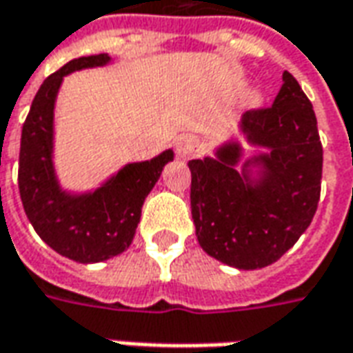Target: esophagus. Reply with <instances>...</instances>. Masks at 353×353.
Listing matches in <instances>:
<instances>
[{
    "mask_svg": "<svg viewBox=\"0 0 353 353\" xmlns=\"http://www.w3.org/2000/svg\"><path fill=\"white\" fill-rule=\"evenodd\" d=\"M176 153L181 161H187V159L194 157V154L199 153V139L191 136V134L189 136H181L176 143Z\"/></svg>",
    "mask_w": 353,
    "mask_h": 353,
    "instance_id": "obj_1",
    "label": "esophagus"
}]
</instances>
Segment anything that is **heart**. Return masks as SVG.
<instances>
[{
  "label": "heart",
  "mask_w": 353,
  "mask_h": 353,
  "mask_svg": "<svg viewBox=\"0 0 353 353\" xmlns=\"http://www.w3.org/2000/svg\"><path fill=\"white\" fill-rule=\"evenodd\" d=\"M244 101L248 108H257V105L261 103V96L257 92H248L245 94Z\"/></svg>",
  "instance_id": "obj_1"
}]
</instances>
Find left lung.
<instances>
[{
    "instance_id": "obj_1",
    "label": "left lung",
    "mask_w": 353,
    "mask_h": 353,
    "mask_svg": "<svg viewBox=\"0 0 353 353\" xmlns=\"http://www.w3.org/2000/svg\"><path fill=\"white\" fill-rule=\"evenodd\" d=\"M272 108L250 111L214 157L189 161L191 214L200 248L223 265H272L308 229L319 200L323 149L310 100L289 72Z\"/></svg>"
}]
</instances>
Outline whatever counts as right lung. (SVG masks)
<instances>
[{
    "instance_id": "add662e5",
    "label": "right lung",
    "mask_w": 353,
    "mask_h": 353,
    "mask_svg": "<svg viewBox=\"0 0 353 353\" xmlns=\"http://www.w3.org/2000/svg\"><path fill=\"white\" fill-rule=\"evenodd\" d=\"M109 54L81 57L45 79L22 126L19 189L28 219L45 244L62 257L92 265L113 259L130 248L143 200L174 161L166 149L151 161L128 162L96 189L70 191L54 166V111L64 77L111 64Z\"/></svg>"
}]
</instances>
